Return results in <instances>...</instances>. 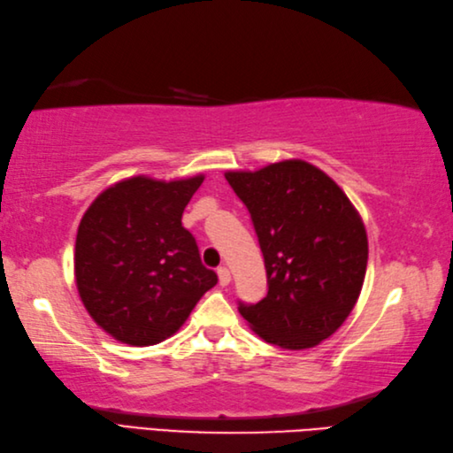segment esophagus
<instances>
[{
	"instance_id": "34e87169",
	"label": "esophagus",
	"mask_w": 453,
	"mask_h": 453,
	"mask_svg": "<svg viewBox=\"0 0 453 453\" xmlns=\"http://www.w3.org/2000/svg\"><path fill=\"white\" fill-rule=\"evenodd\" d=\"M217 275H219V285L220 287H226L230 283V271L226 267H219Z\"/></svg>"
}]
</instances>
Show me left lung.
<instances>
[{
	"label": "left lung",
	"mask_w": 453,
	"mask_h": 453,
	"mask_svg": "<svg viewBox=\"0 0 453 453\" xmlns=\"http://www.w3.org/2000/svg\"><path fill=\"white\" fill-rule=\"evenodd\" d=\"M225 178L250 211L267 271L265 298L238 303L240 314L271 345L316 347L349 318L363 288V219L343 189L304 160Z\"/></svg>",
	"instance_id": "left-lung-1"
}]
</instances>
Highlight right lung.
<instances>
[{
    "mask_svg": "<svg viewBox=\"0 0 453 453\" xmlns=\"http://www.w3.org/2000/svg\"><path fill=\"white\" fill-rule=\"evenodd\" d=\"M201 182L203 174L173 182L134 176L104 189L83 215L75 240L77 290L90 318L116 341L160 343L217 285L182 226Z\"/></svg>",
    "mask_w": 453,
    "mask_h": 453,
    "instance_id": "obj_1",
    "label": "right lung"
}]
</instances>
